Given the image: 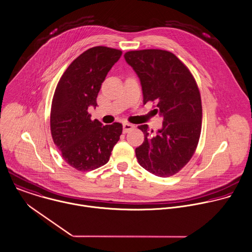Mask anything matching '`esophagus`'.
Wrapping results in <instances>:
<instances>
[{"label":"esophagus","instance_id":"obj_1","mask_svg":"<svg viewBox=\"0 0 252 252\" xmlns=\"http://www.w3.org/2000/svg\"><path fill=\"white\" fill-rule=\"evenodd\" d=\"M123 128H124V132H128L129 130L134 128V126L132 124H129V123H125L123 125Z\"/></svg>","mask_w":252,"mask_h":252}]
</instances>
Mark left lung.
Returning <instances> with one entry per match:
<instances>
[{
	"label": "left lung",
	"instance_id": "left-lung-1",
	"mask_svg": "<svg viewBox=\"0 0 252 252\" xmlns=\"http://www.w3.org/2000/svg\"><path fill=\"white\" fill-rule=\"evenodd\" d=\"M125 59L140 79L143 103L154 102L163 117V127L156 135L147 125L138 126L144 141L135 149L137 161L155 176L171 177L189 162L199 141L202 105L197 83L189 67L169 51H128Z\"/></svg>",
	"mask_w": 252,
	"mask_h": 252
}]
</instances>
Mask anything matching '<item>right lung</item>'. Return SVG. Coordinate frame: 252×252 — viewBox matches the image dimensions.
Wrapping results in <instances>:
<instances>
[{
	"label": "right lung",
	"mask_w": 252,
	"mask_h": 252,
	"mask_svg": "<svg viewBox=\"0 0 252 252\" xmlns=\"http://www.w3.org/2000/svg\"><path fill=\"white\" fill-rule=\"evenodd\" d=\"M122 54L105 46L90 48L72 61L57 84L51 134L63 159L77 171H92L108 163L123 132L122 124L103 126L88 113L89 106H97L101 85Z\"/></svg>",
	"instance_id": "add662e5"
}]
</instances>
